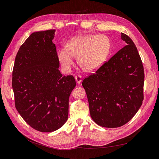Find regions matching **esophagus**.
<instances>
[{
    "instance_id": "34e87169",
    "label": "esophagus",
    "mask_w": 159,
    "mask_h": 159,
    "mask_svg": "<svg viewBox=\"0 0 159 159\" xmlns=\"http://www.w3.org/2000/svg\"><path fill=\"white\" fill-rule=\"evenodd\" d=\"M75 80H76L77 83L80 84L81 83V81H82V77H81L80 76H79V75L76 76H75Z\"/></svg>"
}]
</instances>
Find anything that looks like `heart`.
Segmentation results:
<instances>
[{
	"mask_svg": "<svg viewBox=\"0 0 159 159\" xmlns=\"http://www.w3.org/2000/svg\"><path fill=\"white\" fill-rule=\"evenodd\" d=\"M110 41L104 35H83L73 38L66 44V49L58 52V59L66 72L73 66L72 57L86 72H93L102 66L110 50Z\"/></svg>",
	"mask_w": 159,
	"mask_h": 159,
	"instance_id": "obj_1",
	"label": "heart"
}]
</instances>
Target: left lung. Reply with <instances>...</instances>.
<instances>
[{
	"label": "left lung",
	"mask_w": 159,
	"mask_h": 159,
	"mask_svg": "<svg viewBox=\"0 0 159 159\" xmlns=\"http://www.w3.org/2000/svg\"><path fill=\"white\" fill-rule=\"evenodd\" d=\"M126 46L83 81L93 120L104 128L124 125L135 116L144 99V72L132 39Z\"/></svg>",
	"instance_id": "1"
}]
</instances>
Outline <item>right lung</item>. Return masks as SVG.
I'll return each mask as SVG.
<instances>
[{
    "instance_id": "obj_1",
    "label": "right lung",
    "mask_w": 159,
    "mask_h": 159,
    "mask_svg": "<svg viewBox=\"0 0 159 159\" xmlns=\"http://www.w3.org/2000/svg\"><path fill=\"white\" fill-rule=\"evenodd\" d=\"M55 30L31 34L16 56L12 87L17 111L42 132L60 128L68 116V101L76 86L72 75L62 76L55 44Z\"/></svg>"
}]
</instances>
